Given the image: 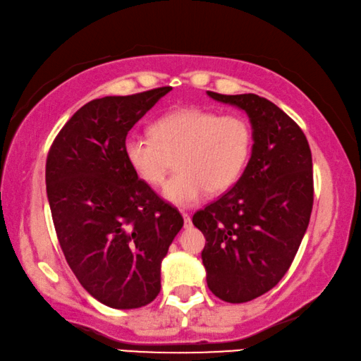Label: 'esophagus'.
<instances>
[{
    "label": "esophagus",
    "mask_w": 361,
    "mask_h": 361,
    "mask_svg": "<svg viewBox=\"0 0 361 361\" xmlns=\"http://www.w3.org/2000/svg\"><path fill=\"white\" fill-rule=\"evenodd\" d=\"M181 215H183V220H185V226H191V215L185 210L181 212Z\"/></svg>",
    "instance_id": "esophagus-1"
}]
</instances>
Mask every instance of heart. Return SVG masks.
I'll return each mask as SVG.
<instances>
[{
	"mask_svg": "<svg viewBox=\"0 0 361 361\" xmlns=\"http://www.w3.org/2000/svg\"><path fill=\"white\" fill-rule=\"evenodd\" d=\"M252 141L247 118L186 107L156 120L151 136H128L123 151L135 173L152 188L164 186L175 159L178 171L165 186V197L191 205L207 191L230 190L247 165Z\"/></svg>",
	"mask_w": 361,
	"mask_h": 361,
	"instance_id": "1",
	"label": "heart"
}]
</instances>
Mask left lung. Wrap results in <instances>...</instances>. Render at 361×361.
I'll return each instance as SVG.
<instances>
[{
  "instance_id": "1",
  "label": "left lung",
  "mask_w": 361,
  "mask_h": 361,
  "mask_svg": "<svg viewBox=\"0 0 361 361\" xmlns=\"http://www.w3.org/2000/svg\"><path fill=\"white\" fill-rule=\"evenodd\" d=\"M210 98L243 109L252 123L249 164L230 191L192 215L202 231L207 286L243 304L273 289L289 270L313 207L312 151L304 131L257 94Z\"/></svg>"
}]
</instances>
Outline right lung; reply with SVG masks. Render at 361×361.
Returning <instances> with one entry per match:
<instances>
[{
  "mask_svg": "<svg viewBox=\"0 0 361 361\" xmlns=\"http://www.w3.org/2000/svg\"><path fill=\"white\" fill-rule=\"evenodd\" d=\"M170 90L90 101L48 152V201L68 267L96 300L120 310L156 299L160 263L183 226L123 151L128 131Z\"/></svg>",
  "mask_w": 361,
  "mask_h": 361,
  "instance_id": "add662e5",
  "label": "right lung"
}]
</instances>
